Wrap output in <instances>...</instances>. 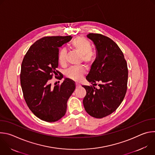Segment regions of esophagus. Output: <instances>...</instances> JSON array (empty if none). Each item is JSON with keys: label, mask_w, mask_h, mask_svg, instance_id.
<instances>
[{"label": "esophagus", "mask_w": 155, "mask_h": 155, "mask_svg": "<svg viewBox=\"0 0 155 155\" xmlns=\"http://www.w3.org/2000/svg\"><path fill=\"white\" fill-rule=\"evenodd\" d=\"M80 86H81V85H80V84H78V83H76V87H79Z\"/></svg>", "instance_id": "34e87169"}]
</instances>
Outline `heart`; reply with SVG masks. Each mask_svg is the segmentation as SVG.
<instances>
[{
	"label": "heart",
	"mask_w": 155,
	"mask_h": 155,
	"mask_svg": "<svg viewBox=\"0 0 155 155\" xmlns=\"http://www.w3.org/2000/svg\"><path fill=\"white\" fill-rule=\"evenodd\" d=\"M71 47L74 50L81 55L82 61L87 64H91L94 58V54L91 51V44L84 37H78L75 38L71 43ZM67 51L65 48H61L58 54V61L61 65L65 62V57ZM85 73V69L81 67L71 68L65 71V75L68 78L78 81L80 80Z\"/></svg>",
	"instance_id": "b5f03b06"
}]
</instances>
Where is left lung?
Listing matches in <instances>:
<instances>
[{
  "mask_svg": "<svg viewBox=\"0 0 155 155\" xmlns=\"http://www.w3.org/2000/svg\"><path fill=\"white\" fill-rule=\"evenodd\" d=\"M87 37L94 43L96 58L86 80L93 86H83L86 94L83 103L91 117H107L120 106L124 99L128 77L127 66L123 52L112 39L99 34L90 33ZM100 83L97 89L94 86Z\"/></svg>",
  "mask_w": 155,
  "mask_h": 155,
  "instance_id": "left-lung-1",
  "label": "left lung"
}]
</instances>
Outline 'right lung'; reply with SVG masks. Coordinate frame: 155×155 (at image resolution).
Masks as SVG:
<instances>
[{"label": "right lung", "instance_id": "add662e5", "mask_svg": "<svg viewBox=\"0 0 155 155\" xmlns=\"http://www.w3.org/2000/svg\"><path fill=\"white\" fill-rule=\"evenodd\" d=\"M72 38L71 35L43 37L29 48L22 62L20 81L25 101L37 117L47 122L57 121L64 116L68 101L75 89L69 78L61 85L50 83L53 75L56 78L60 75L56 70L59 48Z\"/></svg>", "mask_w": 155, "mask_h": 155}]
</instances>
